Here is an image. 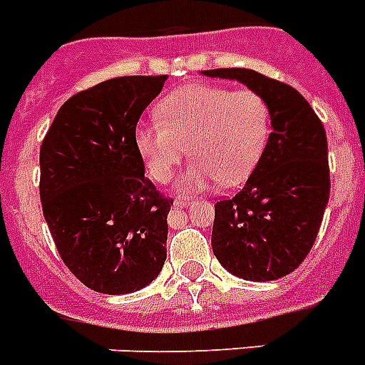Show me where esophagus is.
Instances as JSON below:
<instances>
[{"mask_svg":"<svg viewBox=\"0 0 365 365\" xmlns=\"http://www.w3.org/2000/svg\"><path fill=\"white\" fill-rule=\"evenodd\" d=\"M192 203V197H186V196H180L175 200V205L177 207H188Z\"/></svg>","mask_w":365,"mask_h":365,"instance_id":"obj_1","label":"esophagus"}]
</instances>
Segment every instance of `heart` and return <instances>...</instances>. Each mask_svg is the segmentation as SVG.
Wrapping results in <instances>:
<instances>
[{
  "instance_id": "b5f03b06",
  "label": "heart",
  "mask_w": 365,
  "mask_h": 365,
  "mask_svg": "<svg viewBox=\"0 0 365 365\" xmlns=\"http://www.w3.org/2000/svg\"><path fill=\"white\" fill-rule=\"evenodd\" d=\"M160 120L141 122L135 145L154 180L168 182L190 145L196 160L180 177L188 192L243 182L258 165L271 133V110L258 92L185 84L156 107Z\"/></svg>"
}]
</instances>
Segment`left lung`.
Returning a JSON list of instances; mask_svg holds the SVG:
<instances>
[{
  "label": "left lung",
  "mask_w": 365,
  "mask_h": 365,
  "mask_svg": "<svg viewBox=\"0 0 365 365\" xmlns=\"http://www.w3.org/2000/svg\"><path fill=\"white\" fill-rule=\"evenodd\" d=\"M207 77L247 84L267 101L269 141L243 190L215 203L217 260L245 281H275L309 255L330 200L328 141L298 90L252 69H209Z\"/></svg>",
  "instance_id": "obj_1"
}]
</instances>
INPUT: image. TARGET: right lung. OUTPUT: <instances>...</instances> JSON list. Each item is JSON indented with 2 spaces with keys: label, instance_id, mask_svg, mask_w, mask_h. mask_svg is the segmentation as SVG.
<instances>
[{
  "label": "right lung",
  "instance_id": "right-lung-1",
  "mask_svg": "<svg viewBox=\"0 0 365 365\" xmlns=\"http://www.w3.org/2000/svg\"><path fill=\"white\" fill-rule=\"evenodd\" d=\"M165 81L116 77L78 92L41 145L43 215L63 264L96 292H137L164 267L173 200L145 177L135 126Z\"/></svg>",
  "mask_w": 365,
  "mask_h": 365
}]
</instances>
